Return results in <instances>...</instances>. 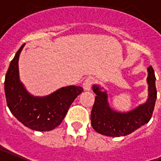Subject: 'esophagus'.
<instances>
[{
    "label": "esophagus",
    "instance_id": "1",
    "mask_svg": "<svg viewBox=\"0 0 161 161\" xmlns=\"http://www.w3.org/2000/svg\"><path fill=\"white\" fill-rule=\"evenodd\" d=\"M94 79L93 78H86L85 80L83 81V89H84V90H86V91H89V90H90L92 84L94 83Z\"/></svg>",
    "mask_w": 161,
    "mask_h": 161
}]
</instances>
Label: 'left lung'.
Masks as SVG:
<instances>
[{
    "label": "left lung",
    "mask_w": 161,
    "mask_h": 161,
    "mask_svg": "<svg viewBox=\"0 0 161 161\" xmlns=\"http://www.w3.org/2000/svg\"><path fill=\"white\" fill-rule=\"evenodd\" d=\"M155 76L153 67H148V100L128 112H118L111 109L106 91L99 85L93 86L95 100L91 111L92 127L97 132L109 137L126 136L148 123L151 119L157 98Z\"/></svg>",
    "instance_id": "8db88e82"
}]
</instances>
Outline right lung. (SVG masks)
<instances>
[{"label": "right lung", "mask_w": 161, "mask_h": 161, "mask_svg": "<svg viewBox=\"0 0 161 161\" xmlns=\"http://www.w3.org/2000/svg\"><path fill=\"white\" fill-rule=\"evenodd\" d=\"M23 44L10 63L5 78V94L7 106L13 116L30 129L45 132L61 124L70 105L83 91L80 86H67L43 97L27 91L19 79L18 59Z\"/></svg>", "instance_id": "right-lung-1"}]
</instances>
